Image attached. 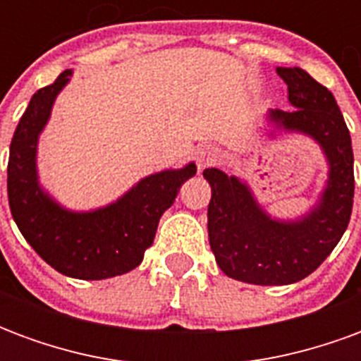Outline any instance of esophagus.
I'll return each instance as SVG.
<instances>
[{
    "label": "esophagus",
    "instance_id": "1",
    "mask_svg": "<svg viewBox=\"0 0 361 361\" xmlns=\"http://www.w3.org/2000/svg\"><path fill=\"white\" fill-rule=\"evenodd\" d=\"M220 158V150L216 147H212V145H203V147H199L195 152V160L197 166H199V170H204V168H209V166L216 164Z\"/></svg>",
    "mask_w": 361,
    "mask_h": 361
}]
</instances>
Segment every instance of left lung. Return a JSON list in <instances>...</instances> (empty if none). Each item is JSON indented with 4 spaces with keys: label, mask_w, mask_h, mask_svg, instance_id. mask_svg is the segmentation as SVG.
Instances as JSON below:
<instances>
[{
    "label": "left lung",
    "mask_w": 361,
    "mask_h": 361,
    "mask_svg": "<svg viewBox=\"0 0 361 361\" xmlns=\"http://www.w3.org/2000/svg\"><path fill=\"white\" fill-rule=\"evenodd\" d=\"M294 110H271L276 129L298 131L319 142L329 178L319 203L298 220L271 219L247 183L219 168H207L211 183L209 242L230 279L280 286L310 276L341 242L354 203V152L341 108L331 90L300 67H276Z\"/></svg>",
    "instance_id": "obj_1"
}]
</instances>
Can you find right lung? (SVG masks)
Instances as JSON below:
<instances>
[{"label":"right lung","mask_w":361,"mask_h":361,"mask_svg":"<svg viewBox=\"0 0 361 361\" xmlns=\"http://www.w3.org/2000/svg\"><path fill=\"white\" fill-rule=\"evenodd\" d=\"M71 75L66 69L35 92L15 129L7 164L9 209L30 247L56 271L81 280L111 279L141 265L154 242L158 220L173 204L181 183L195 176L197 166L189 162L180 170L147 176L116 203L96 211L63 209L38 181L36 150L56 96Z\"/></svg>","instance_id":"right-lung-1"}]
</instances>
